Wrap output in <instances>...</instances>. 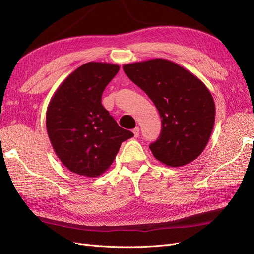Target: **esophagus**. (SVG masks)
Wrapping results in <instances>:
<instances>
[{"label":"esophagus","mask_w":254,"mask_h":254,"mask_svg":"<svg viewBox=\"0 0 254 254\" xmlns=\"http://www.w3.org/2000/svg\"><path fill=\"white\" fill-rule=\"evenodd\" d=\"M132 132H133V134H134V137H137V136H139V134H140V128H139V127H135V128L132 130Z\"/></svg>","instance_id":"34e87169"}]
</instances>
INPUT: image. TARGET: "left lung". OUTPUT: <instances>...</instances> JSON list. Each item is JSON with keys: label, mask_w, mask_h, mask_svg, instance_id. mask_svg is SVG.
Wrapping results in <instances>:
<instances>
[{"label": "left lung", "mask_w": 254, "mask_h": 254, "mask_svg": "<svg viewBox=\"0 0 254 254\" xmlns=\"http://www.w3.org/2000/svg\"><path fill=\"white\" fill-rule=\"evenodd\" d=\"M129 79L155 104L162 130L149 148L161 163L180 167L201 155L215 123L210 90L196 75L171 60L155 58L123 65Z\"/></svg>", "instance_id": "left-lung-1"}]
</instances>
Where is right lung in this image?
Returning <instances> with one entry per match:
<instances>
[{"label": "right lung", "instance_id": "right-lung-1", "mask_svg": "<svg viewBox=\"0 0 254 254\" xmlns=\"http://www.w3.org/2000/svg\"><path fill=\"white\" fill-rule=\"evenodd\" d=\"M119 70L114 64H84L51 98L45 118L49 139L56 156L74 174L90 178L103 175L122 142L133 136L102 105L103 92Z\"/></svg>", "mask_w": 254, "mask_h": 254}]
</instances>
